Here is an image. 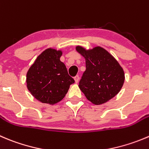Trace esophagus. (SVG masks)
<instances>
[{
  "label": "esophagus",
  "mask_w": 149,
  "mask_h": 149,
  "mask_svg": "<svg viewBox=\"0 0 149 149\" xmlns=\"http://www.w3.org/2000/svg\"><path fill=\"white\" fill-rule=\"evenodd\" d=\"M74 80H75V81H76V83H78V82H79V76H78V75H76V76H75V77H74Z\"/></svg>",
  "instance_id": "34e87169"
}]
</instances>
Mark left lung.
Masks as SVG:
<instances>
[{
	"instance_id": "left-lung-1",
	"label": "left lung",
	"mask_w": 149,
	"mask_h": 149,
	"mask_svg": "<svg viewBox=\"0 0 149 149\" xmlns=\"http://www.w3.org/2000/svg\"><path fill=\"white\" fill-rule=\"evenodd\" d=\"M76 49L86 60V70L79 81V88L88 100L101 105L116 96L125 82V72L117 60L100 47Z\"/></svg>"
}]
</instances>
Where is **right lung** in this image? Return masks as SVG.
I'll use <instances>...</instances> for the list:
<instances>
[{"instance_id": "obj_1", "label": "right lung", "mask_w": 149, "mask_h": 149, "mask_svg": "<svg viewBox=\"0 0 149 149\" xmlns=\"http://www.w3.org/2000/svg\"><path fill=\"white\" fill-rule=\"evenodd\" d=\"M61 50L49 48L44 50L30 66L26 76L27 89L43 103L54 105L67 94L74 79L60 58Z\"/></svg>"}]
</instances>
